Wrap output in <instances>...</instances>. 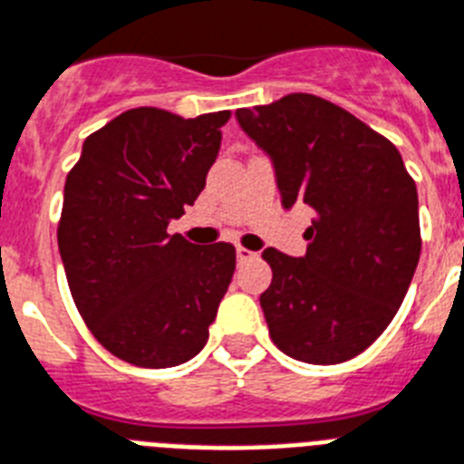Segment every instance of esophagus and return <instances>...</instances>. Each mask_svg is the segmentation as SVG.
Masks as SVG:
<instances>
[{
  "mask_svg": "<svg viewBox=\"0 0 464 464\" xmlns=\"http://www.w3.org/2000/svg\"><path fill=\"white\" fill-rule=\"evenodd\" d=\"M236 256H238V262H250V259H255L256 256V252H252V250H247V247H236Z\"/></svg>",
  "mask_w": 464,
  "mask_h": 464,
  "instance_id": "esophagus-1",
  "label": "esophagus"
}]
</instances>
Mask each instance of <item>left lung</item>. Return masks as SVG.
Segmentation results:
<instances>
[{"label": "left lung", "instance_id": "8db88e82", "mask_svg": "<svg viewBox=\"0 0 464 464\" xmlns=\"http://www.w3.org/2000/svg\"><path fill=\"white\" fill-rule=\"evenodd\" d=\"M271 158L283 208L309 205L304 256L266 247L274 278L259 304L280 352L314 365L344 363L384 333L418 268V188L401 153L344 108L287 93L236 111Z\"/></svg>", "mask_w": 464, "mask_h": 464}]
</instances>
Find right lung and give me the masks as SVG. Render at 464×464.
Here are the masks:
<instances>
[{
  "instance_id": "right-lung-1",
  "label": "right lung",
  "mask_w": 464,
  "mask_h": 464,
  "mask_svg": "<svg viewBox=\"0 0 464 464\" xmlns=\"http://www.w3.org/2000/svg\"><path fill=\"white\" fill-rule=\"evenodd\" d=\"M228 118L131 108L87 136L65 179L58 250L70 292L93 337L127 363L172 368L208 342L236 247H200L167 226L205 188Z\"/></svg>"
}]
</instances>
